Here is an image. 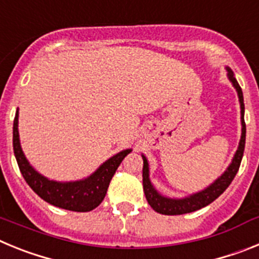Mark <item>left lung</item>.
Returning <instances> with one entry per match:
<instances>
[{"instance_id":"8db88e82","label":"left lung","mask_w":259,"mask_h":259,"mask_svg":"<svg viewBox=\"0 0 259 259\" xmlns=\"http://www.w3.org/2000/svg\"><path fill=\"white\" fill-rule=\"evenodd\" d=\"M227 70V77L232 83L233 88L236 89L237 97H239L240 102V114H241V137H240L239 146H237V150L233 155L232 161L228 164L227 170L224 171L218 179H215L209 187H206L205 189L200 192H196V193H192L189 196H185L182 198H175V197H167L163 196L159 192L155 189V187L153 185V183L150 182V174H149V162L146 159V157L144 154H141L144 161L143 166V187H144V193H145V197L148 203L153 207V210H155L159 214L164 215H180V214H187V212L196 211V210H200L202 207L207 206L209 203H211L212 201L217 200V198L223 193L226 189L228 188V185L232 183L233 178L236 176L237 171H239L240 163H241L242 154H244V148H245V136H246V127H245V120H244V113H245V107H244V97H242V91L240 88L239 83H237L236 77L233 71L230 67H226Z\"/></svg>"}]
</instances>
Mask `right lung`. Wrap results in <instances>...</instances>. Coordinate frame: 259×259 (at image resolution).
Segmentation results:
<instances>
[{
    "instance_id": "1",
    "label": "right lung",
    "mask_w": 259,
    "mask_h": 259,
    "mask_svg": "<svg viewBox=\"0 0 259 259\" xmlns=\"http://www.w3.org/2000/svg\"><path fill=\"white\" fill-rule=\"evenodd\" d=\"M19 109L17 110L13 125V146L14 154L17 158L18 166L27 184L37 196L50 205L71 211L85 212L96 209L106 196L110 180L115 174L123 158L132 152V149H124L110 157L98 167L95 172L80 180L72 182H57L48 179L36 171L23 153L19 140Z\"/></svg>"
}]
</instances>
